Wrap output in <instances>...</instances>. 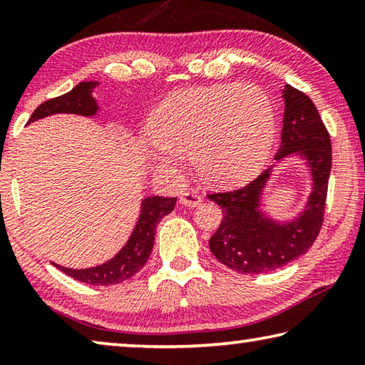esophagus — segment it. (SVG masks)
<instances>
[{"label": "esophagus", "mask_w": 365, "mask_h": 365, "mask_svg": "<svg viewBox=\"0 0 365 365\" xmlns=\"http://www.w3.org/2000/svg\"><path fill=\"white\" fill-rule=\"evenodd\" d=\"M201 196L193 193V191H187V193H183L180 196V202L183 206H188V207H197L201 205Z\"/></svg>", "instance_id": "1"}]
</instances>
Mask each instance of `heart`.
I'll list each match as a JSON object with an SVG mask.
<instances>
[{"label":"heart","instance_id":"1","mask_svg":"<svg viewBox=\"0 0 365 365\" xmlns=\"http://www.w3.org/2000/svg\"><path fill=\"white\" fill-rule=\"evenodd\" d=\"M275 135L270 98L251 83L178 90L151 115L145 141L148 159L175 169L190 151L195 169L209 183H233L267 159Z\"/></svg>","mask_w":365,"mask_h":365}]
</instances>
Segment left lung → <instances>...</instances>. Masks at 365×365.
<instances>
[{"label":"left lung","instance_id":"obj_1","mask_svg":"<svg viewBox=\"0 0 365 365\" xmlns=\"http://www.w3.org/2000/svg\"><path fill=\"white\" fill-rule=\"evenodd\" d=\"M282 98L285 109L275 163L243 188L207 196L224 211L209 248L217 261L242 274H265L306 255L322 227L331 169L330 137L317 108L304 93L285 85ZM289 158L307 164L312 191L298 215L277 220L267 209L264 191L274 169Z\"/></svg>","mask_w":365,"mask_h":365}]
</instances>
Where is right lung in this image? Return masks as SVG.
I'll list each match as a JSON object with an SVG mask.
<instances>
[{"label":"right lung","mask_w":365,"mask_h":365,"mask_svg":"<svg viewBox=\"0 0 365 365\" xmlns=\"http://www.w3.org/2000/svg\"><path fill=\"white\" fill-rule=\"evenodd\" d=\"M101 85L100 80H88L80 82L77 86L63 96L48 100L34 110L32 117L27 123L45 119L53 114H77L83 117H95L101 108L98 100L93 96L95 90ZM175 197L163 196H146L140 202V215L132 235L127 243L109 261L103 262L95 267L86 269H69L53 262L54 267L63 270L72 279L95 287L117 285L133 277L146 264L154 245V232L159 220L164 215L170 214L175 207Z\"/></svg>","instance_id":"right-lung-1"}]
</instances>
